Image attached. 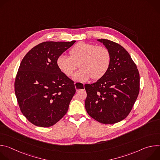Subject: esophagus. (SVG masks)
<instances>
[{"instance_id":"34e87169","label":"esophagus","mask_w":160,"mask_h":160,"mask_svg":"<svg viewBox=\"0 0 160 160\" xmlns=\"http://www.w3.org/2000/svg\"><path fill=\"white\" fill-rule=\"evenodd\" d=\"M76 85H77V82H75V87L76 90H77V91H78V88H77V86H76ZM83 85H84V84H83Z\"/></svg>"}]
</instances>
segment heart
Here are the masks:
<instances>
[{
    "mask_svg": "<svg viewBox=\"0 0 160 160\" xmlns=\"http://www.w3.org/2000/svg\"><path fill=\"white\" fill-rule=\"evenodd\" d=\"M70 57L60 56L56 61L59 70L71 77L79 64L80 69L73 77L77 82H86L90 78L98 80L105 75L111 64V54L104 46L80 42L69 52Z\"/></svg>",
    "mask_w": 160,
    "mask_h": 160,
    "instance_id": "heart-1",
    "label": "heart"
}]
</instances>
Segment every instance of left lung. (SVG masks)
<instances>
[{
  "instance_id": "8db88e82",
  "label": "left lung",
  "mask_w": 160,
  "mask_h": 160,
  "mask_svg": "<svg viewBox=\"0 0 160 160\" xmlns=\"http://www.w3.org/2000/svg\"><path fill=\"white\" fill-rule=\"evenodd\" d=\"M97 40L110 52L111 64L104 77L85 85V107L96 121L114 124L125 119L132 110L139 92V73L122 45L107 39Z\"/></svg>"
}]
</instances>
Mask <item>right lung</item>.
Listing matches in <instances>:
<instances>
[{
  "label": "right lung",
  "mask_w": 160,
  "mask_h": 160,
  "mask_svg": "<svg viewBox=\"0 0 160 160\" xmlns=\"http://www.w3.org/2000/svg\"><path fill=\"white\" fill-rule=\"evenodd\" d=\"M75 42H42L21 62L14 82L15 94L22 115L36 126H52L68 111L75 87L59 70L56 61Z\"/></svg>",
  "instance_id": "obj_1"
}]
</instances>
